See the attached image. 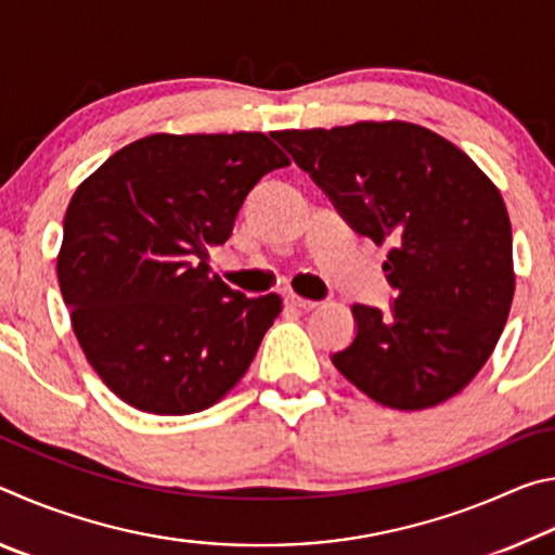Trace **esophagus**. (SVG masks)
I'll list each match as a JSON object with an SVG mask.
<instances>
[{
	"label": "esophagus",
	"mask_w": 555,
	"mask_h": 555,
	"mask_svg": "<svg viewBox=\"0 0 555 555\" xmlns=\"http://www.w3.org/2000/svg\"><path fill=\"white\" fill-rule=\"evenodd\" d=\"M286 304H288L291 308H296V311H313V308L318 306L315 300H311V298H300V296H296V294H288V296H286Z\"/></svg>",
	"instance_id": "34e87169"
}]
</instances>
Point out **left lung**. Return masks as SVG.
<instances>
[{"label":"left lung","instance_id":"obj_1","mask_svg":"<svg viewBox=\"0 0 555 555\" xmlns=\"http://www.w3.org/2000/svg\"><path fill=\"white\" fill-rule=\"evenodd\" d=\"M357 234L391 244L389 313L352 306L354 337L331 360L384 406L416 411L465 389L490 360L514 296L512 224L469 156L409 121L276 131Z\"/></svg>","mask_w":555,"mask_h":555}]
</instances>
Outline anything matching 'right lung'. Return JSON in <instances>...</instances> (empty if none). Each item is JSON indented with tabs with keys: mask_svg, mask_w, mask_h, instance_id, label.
I'll list each match as a JSON object with an SVG mask.
<instances>
[{
	"mask_svg": "<svg viewBox=\"0 0 555 555\" xmlns=\"http://www.w3.org/2000/svg\"><path fill=\"white\" fill-rule=\"evenodd\" d=\"M288 166L261 131L152 134L92 173L63 220L59 281L92 370L121 401L185 416L220 401L281 311L210 274L247 195Z\"/></svg>",
	"mask_w": 555,
	"mask_h": 555,
	"instance_id": "1",
	"label": "right lung"
}]
</instances>
